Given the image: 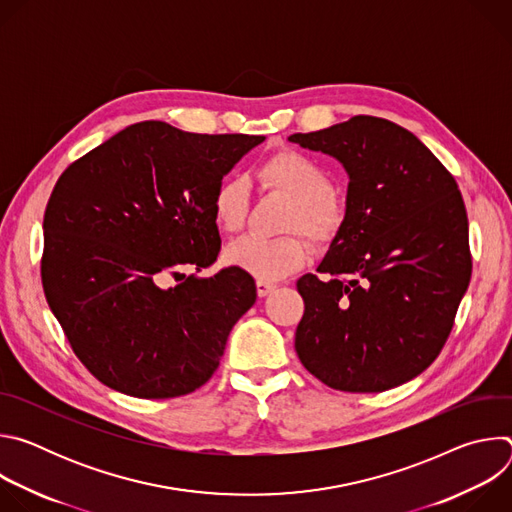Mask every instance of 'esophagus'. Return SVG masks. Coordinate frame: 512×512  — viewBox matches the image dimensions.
Listing matches in <instances>:
<instances>
[{
    "label": "esophagus",
    "mask_w": 512,
    "mask_h": 512,
    "mask_svg": "<svg viewBox=\"0 0 512 512\" xmlns=\"http://www.w3.org/2000/svg\"><path fill=\"white\" fill-rule=\"evenodd\" d=\"M275 287H277V285L271 283V281H261V279H257V294H259V298L269 296Z\"/></svg>",
    "instance_id": "esophagus-1"
}]
</instances>
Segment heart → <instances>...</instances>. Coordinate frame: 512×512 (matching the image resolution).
<instances>
[{
	"mask_svg": "<svg viewBox=\"0 0 512 512\" xmlns=\"http://www.w3.org/2000/svg\"><path fill=\"white\" fill-rule=\"evenodd\" d=\"M263 188L281 192L294 204L287 231H302L314 241H328L342 223V206L332 194L330 174L310 156L279 150L257 166ZM210 210L216 227L225 233L243 229L249 210V182L243 176H225L216 184ZM308 243L298 235L261 239L245 235L225 249V261L261 281H277L308 261Z\"/></svg>",
	"mask_w": 512,
	"mask_h": 512,
	"instance_id": "heart-1",
	"label": "heart"
}]
</instances>
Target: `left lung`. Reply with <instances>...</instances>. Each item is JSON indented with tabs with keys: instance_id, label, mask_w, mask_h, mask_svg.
Here are the masks:
<instances>
[{
	"instance_id": "1",
	"label": "left lung",
	"mask_w": 512,
	"mask_h": 512,
	"mask_svg": "<svg viewBox=\"0 0 512 512\" xmlns=\"http://www.w3.org/2000/svg\"><path fill=\"white\" fill-rule=\"evenodd\" d=\"M287 139L336 158L350 180L320 277L298 279L306 310L296 352L332 389L399 387L440 354L470 283L458 184L411 131L381 117Z\"/></svg>"
}]
</instances>
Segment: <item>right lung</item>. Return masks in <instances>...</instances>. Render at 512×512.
I'll return each mask as SVG.
<instances>
[{"instance_id": "right-lung-1", "label": "right lung", "mask_w": 512, "mask_h": 512, "mask_svg": "<svg viewBox=\"0 0 512 512\" xmlns=\"http://www.w3.org/2000/svg\"><path fill=\"white\" fill-rule=\"evenodd\" d=\"M263 135L141 121L70 164L44 212L42 285L72 350L107 387L141 399L196 391L255 304L249 273L208 267L221 249L210 200ZM166 274L181 281L159 283Z\"/></svg>"}]
</instances>
